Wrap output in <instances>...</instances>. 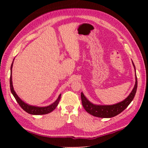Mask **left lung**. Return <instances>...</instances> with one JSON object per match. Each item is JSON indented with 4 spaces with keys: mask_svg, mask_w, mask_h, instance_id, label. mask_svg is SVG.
I'll return each instance as SVG.
<instances>
[{
    "mask_svg": "<svg viewBox=\"0 0 148 148\" xmlns=\"http://www.w3.org/2000/svg\"><path fill=\"white\" fill-rule=\"evenodd\" d=\"M134 68L135 69V66L132 62ZM135 85L133 89L132 90L131 93L129 94L128 97L125 99L124 101L113 105H97L91 103L89 101L86 97L84 96L83 92H81V99L82 105L84 108V109L86 110L87 112H88L89 114L92 115L93 116L102 117V118H110V117H114L117 115L119 114L122 112L126 108L129 106L130 103L133 100L134 97L136 94L137 89V77L135 74Z\"/></svg>",
    "mask_w": 148,
    "mask_h": 148,
    "instance_id": "8db88e82",
    "label": "left lung"
}]
</instances>
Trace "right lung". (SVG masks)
I'll list each match as a JSON object with an SVG mask.
<instances>
[{
	"label": "right lung",
	"mask_w": 148,
	"mask_h": 148,
	"mask_svg": "<svg viewBox=\"0 0 148 148\" xmlns=\"http://www.w3.org/2000/svg\"><path fill=\"white\" fill-rule=\"evenodd\" d=\"M13 62H12V65H11V71H10V90L12 95H14V98L16 99V101L17 103L19 104V106L21 107V108L23 110H25L26 112L28 114H32V115H44V114H49L50 112H51L53 110L56 108V107L58 105L60 99H61V94L59 95L58 98L55 101L53 104L47 106L45 107H38V106H31V105H29L26 104L25 102H24L22 100L19 98V97L17 96L16 92H15L14 87H13V84H12V66H13Z\"/></svg>",
	"instance_id": "obj_1"
}]
</instances>
